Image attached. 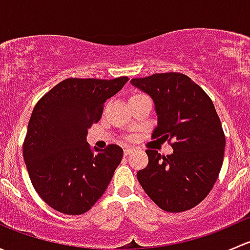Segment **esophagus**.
I'll use <instances>...</instances> for the list:
<instances>
[{
	"mask_svg": "<svg viewBox=\"0 0 250 250\" xmlns=\"http://www.w3.org/2000/svg\"><path fill=\"white\" fill-rule=\"evenodd\" d=\"M133 152H134V150H133L132 147H125V156L132 155Z\"/></svg>",
	"mask_w": 250,
	"mask_h": 250,
	"instance_id": "1",
	"label": "esophagus"
}]
</instances>
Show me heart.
Returning a JSON list of instances; mask_svg holds the SVG:
<instances>
[{"mask_svg":"<svg viewBox=\"0 0 250 250\" xmlns=\"http://www.w3.org/2000/svg\"><path fill=\"white\" fill-rule=\"evenodd\" d=\"M137 95H143V94H135V95H133V97H137Z\"/></svg>","mask_w":250,"mask_h":250,"instance_id":"b5f03b06","label":"heart"}]
</instances>
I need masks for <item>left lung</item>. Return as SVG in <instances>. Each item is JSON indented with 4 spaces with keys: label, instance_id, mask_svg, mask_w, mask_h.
<instances>
[{
    "label": "left lung",
    "instance_id": "obj_1",
    "mask_svg": "<svg viewBox=\"0 0 250 250\" xmlns=\"http://www.w3.org/2000/svg\"><path fill=\"white\" fill-rule=\"evenodd\" d=\"M155 102L162 138L172 155L146 150L147 167L137 173L141 188L161 209L180 213L200 204L213 188L225 152V134L209 95L180 72L132 78Z\"/></svg>",
    "mask_w": 250,
    "mask_h": 250
}]
</instances>
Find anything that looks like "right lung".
Listing matches in <instances>:
<instances>
[{
  "instance_id": "obj_1",
  "label": "right lung",
  "mask_w": 250,
  "mask_h": 250,
  "mask_svg": "<svg viewBox=\"0 0 250 250\" xmlns=\"http://www.w3.org/2000/svg\"><path fill=\"white\" fill-rule=\"evenodd\" d=\"M128 81L70 77L37 102L22 144L30 180L40 197L57 211L81 215L107 188L123 150H104L85 141L88 128L102 118L106 99Z\"/></svg>"
}]
</instances>
